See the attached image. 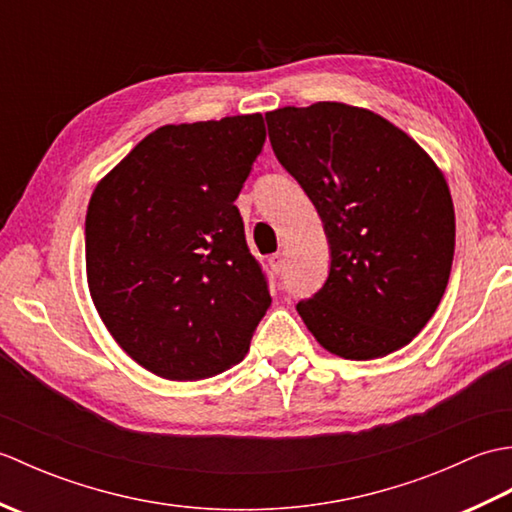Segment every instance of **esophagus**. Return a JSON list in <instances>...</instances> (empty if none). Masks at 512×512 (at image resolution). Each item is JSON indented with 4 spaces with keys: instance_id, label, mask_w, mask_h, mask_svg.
Instances as JSON below:
<instances>
[{
    "instance_id": "esophagus-1",
    "label": "esophagus",
    "mask_w": 512,
    "mask_h": 512,
    "mask_svg": "<svg viewBox=\"0 0 512 512\" xmlns=\"http://www.w3.org/2000/svg\"><path fill=\"white\" fill-rule=\"evenodd\" d=\"M284 262H286V259H284V255H281V253H275V255L268 257V266H270V270H273L275 275H279L281 270H284Z\"/></svg>"
}]
</instances>
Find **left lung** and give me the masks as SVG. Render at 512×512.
Returning a JSON list of instances; mask_svg holds the SVG:
<instances>
[{"label":"left lung","mask_w":512,"mask_h":512,"mask_svg":"<svg viewBox=\"0 0 512 512\" xmlns=\"http://www.w3.org/2000/svg\"><path fill=\"white\" fill-rule=\"evenodd\" d=\"M281 165L317 206L330 275L297 306L330 354L372 361L413 341L447 290L455 211L442 169L365 107L321 101L266 114Z\"/></svg>","instance_id":"obj_1"}]
</instances>
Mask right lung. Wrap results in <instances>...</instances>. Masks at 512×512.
Listing matches in <instances>:
<instances>
[{
  "instance_id": "1",
  "label": "right lung",
  "mask_w": 512,
  "mask_h": 512,
  "mask_svg": "<svg viewBox=\"0 0 512 512\" xmlns=\"http://www.w3.org/2000/svg\"><path fill=\"white\" fill-rule=\"evenodd\" d=\"M264 140L262 114L162 125L92 191L90 297L151 374L209 378L248 352L270 295L233 202Z\"/></svg>"
}]
</instances>
